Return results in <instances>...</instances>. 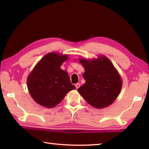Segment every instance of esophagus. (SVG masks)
I'll use <instances>...</instances> for the list:
<instances>
[{"instance_id": "1", "label": "esophagus", "mask_w": 149, "mask_h": 149, "mask_svg": "<svg viewBox=\"0 0 149 149\" xmlns=\"http://www.w3.org/2000/svg\"><path fill=\"white\" fill-rule=\"evenodd\" d=\"M80 87V84H79V83H77V84H75V87H76V89H77L78 88H79Z\"/></svg>"}]
</instances>
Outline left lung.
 Segmentation results:
<instances>
[{"mask_svg": "<svg viewBox=\"0 0 149 149\" xmlns=\"http://www.w3.org/2000/svg\"><path fill=\"white\" fill-rule=\"evenodd\" d=\"M85 68V83L77 89L84 99L93 107L103 108L112 104L122 89V79L107 57L93 60L80 59Z\"/></svg>", "mask_w": 149, "mask_h": 149, "instance_id": "1", "label": "left lung"}]
</instances>
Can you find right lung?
I'll use <instances>...</instances> for the list:
<instances>
[{
	"label": "right lung",
	"mask_w": 149,
	"mask_h": 149,
	"mask_svg": "<svg viewBox=\"0 0 149 149\" xmlns=\"http://www.w3.org/2000/svg\"><path fill=\"white\" fill-rule=\"evenodd\" d=\"M67 55L50 52L42 58L27 77V87L39 104L53 108L62 101L70 91L75 89L67 72L60 68Z\"/></svg>",
	"instance_id": "obj_1"
}]
</instances>
